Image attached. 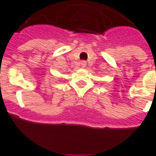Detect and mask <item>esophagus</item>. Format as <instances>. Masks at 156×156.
<instances>
[{
	"instance_id": "34e87169",
	"label": "esophagus",
	"mask_w": 156,
	"mask_h": 156,
	"mask_svg": "<svg viewBox=\"0 0 156 156\" xmlns=\"http://www.w3.org/2000/svg\"><path fill=\"white\" fill-rule=\"evenodd\" d=\"M80 64L81 66H82V67H85L87 66V62H86V61H82Z\"/></svg>"
}]
</instances>
